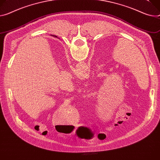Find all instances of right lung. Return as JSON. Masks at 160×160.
I'll return each mask as SVG.
<instances>
[{
	"mask_svg": "<svg viewBox=\"0 0 160 160\" xmlns=\"http://www.w3.org/2000/svg\"><path fill=\"white\" fill-rule=\"evenodd\" d=\"M52 36H54V37H56V38H57V36H54V35H52ZM55 128H56V129H57V126H55ZM57 131H58V130H57Z\"/></svg>",
	"mask_w": 160,
	"mask_h": 160,
	"instance_id": "add662e5",
	"label": "right lung"
}]
</instances>
